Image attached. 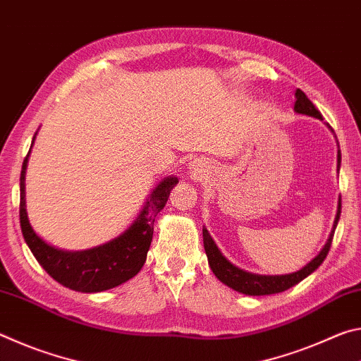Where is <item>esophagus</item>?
<instances>
[{"label": "esophagus", "instance_id": "esophagus-1", "mask_svg": "<svg viewBox=\"0 0 361 361\" xmlns=\"http://www.w3.org/2000/svg\"><path fill=\"white\" fill-rule=\"evenodd\" d=\"M192 172H194V175H200L202 173V170H200V166H192Z\"/></svg>", "mask_w": 361, "mask_h": 361}]
</instances>
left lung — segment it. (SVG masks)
Instances as JSON below:
<instances>
[{
    "mask_svg": "<svg viewBox=\"0 0 361 361\" xmlns=\"http://www.w3.org/2000/svg\"><path fill=\"white\" fill-rule=\"evenodd\" d=\"M295 97H296L295 113L310 116V118L322 121L320 111L315 108L314 103L307 99V95H305L301 89H296ZM328 129H331V127L328 126ZM331 132L334 133L333 129H331ZM339 169H341V151L338 149V172H339ZM339 216H341V197L338 200V212H336V216H334L333 229H331V232H329L328 240L319 252V255H317L314 259H310L304 267L299 269V271L291 272V274H282V276H261V274L247 272V271H243V269L234 266L221 252H219V248L216 247L215 240L212 239L210 232L207 231V228H204L202 229L204 248H205L207 258H209L210 269L213 271V274H215L219 282L228 285L232 290L242 293V295L264 296V295H276V293H282L285 290L291 288V286L298 285L305 277H309L310 274L317 271L322 262L325 261L326 255L329 252V247H331L334 229H336V226H338Z\"/></svg>",
    "mask_w": 361,
    "mask_h": 361,
    "instance_id": "left-lung-1",
    "label": "left lung"
}]
</instances>
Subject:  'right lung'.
<instances>
[{
    "instance_id": "right-lung-1",
    "label": "right lung",
    "mask_w": 361,
    "mask_h": 361,
    "mask_svg": "<svg viewBox=\"0 0 361 361\" xmlns=\"http://www.w3.org/2000/svg\"><path fill=\"white\" fill-rule=\"evenodd\" d=\"M38 133V132H36ZM36 133L32 146L35 143ZM28 154L20 172V228L23 239L42 269L66 288L81 293H100L135 277L143 267L152 240L154 219L166 207L169 194L176 186V176H166L152 189L142 212L122 234L94 248L68 252L49 245L33 231L25 205V173Z\"/></svg>"
}]
</instances>
